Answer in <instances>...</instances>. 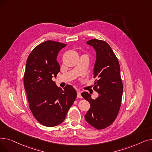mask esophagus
<instances>
[{
	"mask_svg": "<svg viewBox=\"0 0 152 152\" xmlns=\"http://www.w3.org/2000/svg\"><path fill=\"white\" fill-rule=\"evenodd\" d=\"M77 98H81V92L79 90L77 91Z\"/></svg>",
	"mask_w": 152,
	"mask_h": 152,
	"instance_id": "esophagus-1",
	"label": "esophagus"
}]
</instances>
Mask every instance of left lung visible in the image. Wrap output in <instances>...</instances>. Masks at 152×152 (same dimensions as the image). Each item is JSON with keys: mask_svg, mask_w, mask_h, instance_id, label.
<instances>
[{"mask_svg": "<svg viewBox=\"0 0 152 152\" xmlns=\"http://www.w3.org/2000/svg\"><path fill=\"white\" fill-rule=\"evenodd\" d=\"M96 52L94 67V89L98 92L95 99L87 92L81 94L91 105L84 117L86 121L97 129H105L113 123L121 107L123 86L118 60L105 41L92 39L86 42Z\"/></svg>", "mask_w": 152, "mask_h": 152, "instance_id": "obj_1", "label": "left lung"}]
</instances>
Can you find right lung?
I'll list each match as a JSON object with an SVG mask.
<instances>
[{"mask_svg": "<svg viewBox=\"0 0 152 152\" xmlns=\"http://www.w3.org/2000/svg\"><path fill=\"white\" fill-rule=\"evenodd\" d=\"M66 45L47 41L34 48L26 61L24 86L29 108L37 120L47 127L61 124L76 98L73 86L67 84L61 89L52 81L60 71L58 53Z\"/></svg>", "mask_w": 152, "mask_h": 152, "instance_id": "add662e5", "label": "right lung"}]
</instances>
